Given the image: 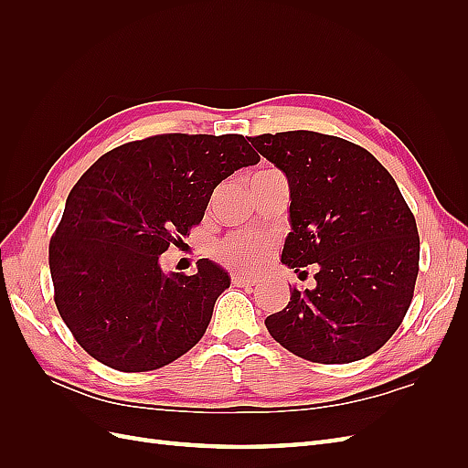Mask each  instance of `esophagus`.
I'll return each mask as SVG.
<instances>
[{
	"mask_svg": "<svg viewBox=\"0 0 468 468\" xmlns=\"http://www.w3.org/2000/svg\"><path fill=\"white\" fill-rule=\"evenodd\" d=\"M230 281H232L234 287H251L253 282H256V279L246 277V275H232Z\"/></svg>",
	"mask_w": 468,
	"mask_h": 468,
	"instance_id": "1",
	"label": "esophagus"
}]
</instances>
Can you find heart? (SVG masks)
Masks as SVG:
<instances>
[{"label": "heart", "instance_id": "obj_1", "mask_svg": "<svg viewBox=\"0 0 468 468\" xmlns=\"http://www.w3.org/2000/svg\"><path fill=\"white\" fill-rule=\"evenodd\" d=\"M269 174H277V169H261V172H258L251 179L263 177ZM271 250H273V239L269 236L250 234V232H232L217 246V258L222 265L232 269V271L251 273L267 261Z\"/></svg>", "mask_w": 468, "mask_h": 468}]
</instances>
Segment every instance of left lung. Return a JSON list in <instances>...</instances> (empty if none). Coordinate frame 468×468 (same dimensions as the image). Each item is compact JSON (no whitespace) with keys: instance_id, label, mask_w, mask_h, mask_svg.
Wrapping results in <instances>:
<instances>
[{"instance_id":"1","label":"left lung","mask_w":468,"mask_h":468,"mask_svg":"<svg viewBox=\"0 0 468 468\" xmlns=\"http://www.w3.org/2000/svg\"><path fill=\"white\" fill-rule=\"evenodd\" d=\"M285 172L291 224L281 261L316 267V289L291 291L265 318L275 342L313 363L371 356L399 330L420 271L412 210L371 152L339 136L289 131L248 138Z\"/></svg>"}]
</instances>
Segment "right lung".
Here are the masks:
<instances>
[{"label": "right lung", "instance_id": "right-lung-1", "mask_svg": "<svg viewBox=\"0 0 468 468\" xmlns=\"http://www.w3.org/2000/svg\"><path fill=\"white\" fill-rule=\"evenodd\" d=\"M260 162L242 134H154L103 154L50 238L54 303L76 342L122 373L154 371L207 332L230 279L208 260L164 275L160 256L203 220L212 191Z\"/></svg>", "mask_w": 468, "mask_h": 468}]
</instances>
